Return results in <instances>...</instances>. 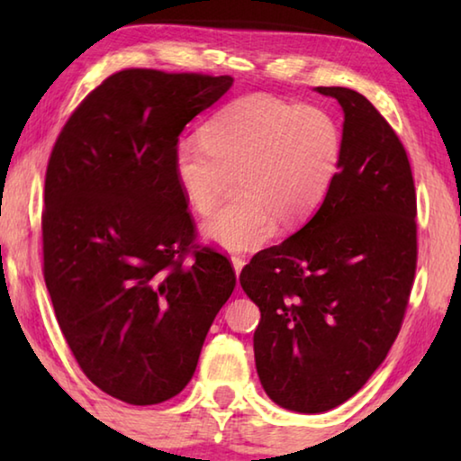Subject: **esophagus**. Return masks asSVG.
<instances>
[{
  "instance_id": "esophagus-1",
  "label": "esophagus",
  "mask_w": 461,
  "mask_h": 461,
  "mask_svg": "<svg viewBox=\"0 0 461 461\" xmlns=\"http://www.w3.org/2000/svg\"><path fill=\"white\" fill-rule=\"evenodd\" d=\"M244 264H246V260L241 258V256H231V267H233V270H236V276H240V272H241V268H244Z\"/></svg>"
}]
</instances>
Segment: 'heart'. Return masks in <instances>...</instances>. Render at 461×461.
Returning <instances> with one entry per match:
<instances>
[{"mask_svg":"<svg viewBox=\"0 0 461 461\" xmlns=\"http://www.w3.org/2000/svg\"><path fill=\"white\" fill-rule=\"evenodd\" d=\"M201 134L176 144L173 175L199 215L213 212L228 175H238L240 201L201 225L203 240L228 252L264 246L275 238L278 220H309L341 168V128L321 107L248 95L220 109Z\"/></svg>","mask_w":461,"mask_h":461,"instance_id":"1","label":"heart"}]
</instances>
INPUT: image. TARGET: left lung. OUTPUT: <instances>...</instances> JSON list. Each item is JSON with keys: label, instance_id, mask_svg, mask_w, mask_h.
Returning a JSON list of instances; mask_svg holds the SVG:
<instances>
[{"label": "left lung", "instance_id": "left-lung-1", "mask_svg": "<svg viewBox=\"0 0 461 461\" xmlns=\"http://www.w3.org/2000/svg\"><path fill=\"white\" fill-rule=\"evenodd\" d=\"M315 91L343 109L339 175L317 213L240 275L262 313V388L296 412L335 409L368 382L401 331L417 268L415 183L399 136L362 93Z\"/></svg>", "mask_w": 461, "mask_h": 461}]
</instances>
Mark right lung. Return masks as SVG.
I'll return each instance as SVG.
<instances>
[{"label": "right lung", "mask_w": 461, "mask_h": 461, "mask_svg": "<svg viewBox=\"0 0 461 461\" xmlns=\"http://www.w3.org/2000/svg\"><path fill=\"white\" fill-rule=\"evenodd\" d=\"M230 75L126 68L93 89L52 148L44 181V280L60 331L93 384L158 404L189 384L236 286L221 254L191 252L173 175L178 136Z\"/></svg>", "instance_id": "obj_1"}]
</instances>
